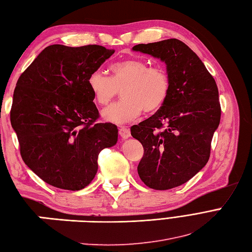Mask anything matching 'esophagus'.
<instances>
[{
    "instance_id": "esophagus-1",
    "label": "esophagus",
    "mask_w": 252,
    "mask_h": 252,
    "mask_svg": "<svg viewBox=\"0 0 252 252\" xmlns=\"http://www.w3.org/2000/svg\"><path fill=\"white\" fill-rule=\"evenodd\" d=\"M119 133H120V136L123 138V139H128L130 137V130L128 129L127 127H121L120 129H119Z\"/></svg>"
}]
</instances>
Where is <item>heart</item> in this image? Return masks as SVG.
Returning <instances> with one entry per match:
<instances>
[{
  "mask_svg": "<svg viewBox=\"0 0 252 252\" xmlns=\"http://www.w3.org/2000/svg\"><path fill=\"white\" fill-rule=\"evenodd\" d=\"M112 76L94 71L88 77V87L100 105L113 100L123 91L124 100L102 111L103 119L114 124L136 120L143 112L153 113L163 107L170 89V80L165 69L150 66L141 59H126L111 65Z\"/></svg>",
  "mask_w": 252,
  "mask_h": 252,
  "instance_id": "obj_1",
  "label": "heart"
}]
</instances>
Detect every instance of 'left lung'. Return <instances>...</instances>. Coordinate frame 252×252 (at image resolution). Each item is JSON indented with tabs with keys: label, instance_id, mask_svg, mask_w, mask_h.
<instances>
[{
	"label": "left lung",
	"instance_id": "left-lung-1",
	"mask_svg": "<svg viewBox=\"0 0 252 252\" xmlns=\"http://www.w3.org/2000/svg\"><path fill=\"white\" fill-rule=\"evenodd\" d=\"M132 50L165 63L170 80L163 107L130 129L144 149L138 175L151 189H173L193 178L209 159L220 124L219 92L203 61L180 40L138 44Z\"/></svg>",
	"mask_w": 252,
	"mask_h": 252
}]
</instances>
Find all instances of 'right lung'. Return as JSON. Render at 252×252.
I'll return each mask as SVG.
<instances>
[{
	"label": "right lung",
	"instance_id": "add662e5",
	"mask_svg": "<svg viewBox=\"0 0 252 252\" xmlns=\"http://www.w3.org/2000/svg\"><path fill=\"white\" fill-rule=\"evenodd\" d=\"M114 54L99 45L47 46L19 77L10 123L25 164L55 188L79 191L93 181L98 155L119 129L94 122L99 112L88 77Z\"/></svg>",
	"mask_w": 252,
	"mask_h": 252
}]
</instances>
